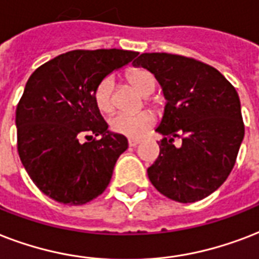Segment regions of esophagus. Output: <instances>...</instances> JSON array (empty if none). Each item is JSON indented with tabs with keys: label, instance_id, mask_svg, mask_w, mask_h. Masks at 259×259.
Instances as JSON below:
<instances>
[{
	"label": "esophagus",
	"instance_id": "esophagus-1",
	"mask_svg": "<svg viewBox=\"0 0 259 259\" xmlns=\"http://www.w3.org/2000/svg\"><path fill=\"white\" fill-rule=\"evenodd\" d=\"M128 143H130V146H131V147H135V146H138V144L140 143V140L139 139H130L128 140Z\"/></svg>",
	"mask_w": 259,
	"mask_h": 259
}]
</instances>
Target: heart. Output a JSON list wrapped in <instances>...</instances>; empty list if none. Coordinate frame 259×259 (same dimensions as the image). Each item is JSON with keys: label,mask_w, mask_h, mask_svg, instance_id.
<instances>
[{"label": "heart", "mask_w": 259, "mask_h": 259, "mask_svg": "<svg viewBox=\"0 0 259 259\" xmlns=\"http://www.w3.org/2000/svg\"><path fill=\"white\" fill-rule=\"evenodd\" d=\"M128 81L142 96H150L157 88V79L154 74L146 69H134L128 71ZM94 102L101 112H111L113 109V78L111 75L102 78L94 89ZM155 117L150 111H143L136 115L116 113L109 119V130L117 135L127 136L131 139H139L152 127Z\"/></svg>", "instance_id": "1"}]
</instances>
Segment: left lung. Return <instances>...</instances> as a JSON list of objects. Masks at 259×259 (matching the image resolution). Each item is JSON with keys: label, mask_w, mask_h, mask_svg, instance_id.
<instances>
[{"label": "left lung", "mask_w": 259, "mask_h": 259, "mask_svg": "<svg viewBox=\"0 0 259 259\" xmlns=\"http://www.w3.org/2000/svg\"><path fill=\"white\" fill-rule=\"evenodd\" d=\"M134 66L155 75L167 101L155 128L165 138L147 169L150 181L174 201L205 198L227 180L243 140L235 88L215 67L193 58L146 53ZM174 137L183 140L181 148L174 146Z\"/></svg>", "instance_id": "left-lung-1"}]
</instances>
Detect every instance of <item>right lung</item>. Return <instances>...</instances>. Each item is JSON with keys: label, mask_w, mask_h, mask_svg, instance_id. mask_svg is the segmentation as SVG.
<instances>
[{"label": "right lung", "mask_w": 259, "mask_h": 259, "mask_svg": "<svg viewBox=\"0 0 259 259\" xmlns=\"http://www.w3.org/2000/svg\"><path fill=\"white\" fill-rule=\"evenodd\" d=\"M135 57V51L116 48L74 50L32 73L16 109L17 150L28 176L46 196L82 205L107 189L128 140L108 131L94 89ZM82 136L88 139L85 144Z\"/></svg>", "instance_id": "1"}]
</instances>
